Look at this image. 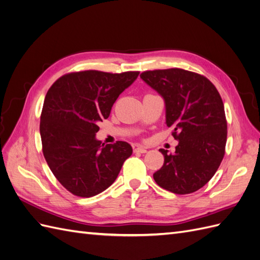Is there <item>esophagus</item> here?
<instances>
[{
	"label": "esophagus",
	"mask_w": 260,
	"mask_h": 260,
	"mask_svg": "<svg viewBox=\"0 0 260 260\" xmlns=\"http://www.w3.org/2000/svg\"><path fill=\"white\" fill-rule=\"evenodd\" d=\"M135 152H139V153H146V148L143 147V146H140L138 145L136 148H135Z\"/></svg>",
	"instance_id": "esophagus-1"
}]
</instances>
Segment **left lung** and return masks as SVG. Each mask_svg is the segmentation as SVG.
<instances>
[{
  "label": "left lung",
  "instance_id": "left-lung-1",
  "mask_svg": "<svg viewBox=\"0 0 260 260\" xmlns=\"http://www.w3.org/2000/svg\"><path fill=\"white\" fill-rule=\"evenodd\" d=\"M158 92L166 106V123L179 141L174 154L160 148L165 160L153 175L160 187L175 194L200 190L221 164L226 143L223 102L206 77L180 68L140 75Z\"/></svg>",
  "mask_w": 260,
  "mask_h": 260
}]
</instances>
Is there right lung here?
I'll return each instance as SVG.
<instances>
[{
  "label": "right lung",
  "instance_id": "add662e5",
  "mask_svg": "<svg viewBox=\"0 0 260 260\" xmlns=\"http://www.w3.org/2000/svg\"><path fill=\"white\" fill-rule=\"evenodd\" d=\"M139 74L70 73L46 93L40 118L42 152L55 178L74 195L91 198L105 191L131 156L129 143L104 145L95 135L98 123L107 119L118 96Z\"/></svg>",
  "mask_w": 260,
  "mask_h": 260
}]
</instances>
